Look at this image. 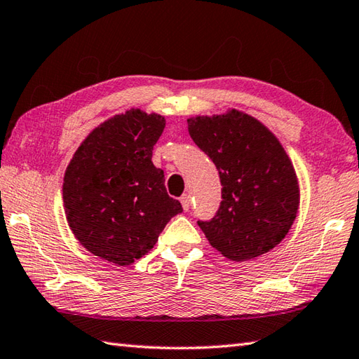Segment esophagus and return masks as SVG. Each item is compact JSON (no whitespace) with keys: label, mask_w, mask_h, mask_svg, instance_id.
Instances as JSON below:
<instances>
[{"label":"esophagus","mask_w":359,"mask_h":359,"mask_svg":"<svg viewBox=\"0 0 359 359\" xmlns=\"http://www.w3.org/2000/svg\"><path fill=\"white\" fill-rule=\"evenodd\" d=\"M180 201H181V204H182V209H184V210H189V209H190V195H189V194L182 195V196L180 198Z\"/></svg>","instance_id":"esophagus-1"}]
</instances>
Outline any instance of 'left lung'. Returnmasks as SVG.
<instances>
[{"instance_id":"left-lung-1","label":"left lung","mask_w":359,"mask_h":359,"mask_svg":"<svg viewBox=\"0 0 359 359\" xmlns=\"http://www.w3.org/2000/svg\"><path fill=\"white\" fill-rule=\"evenodd\" d=\"M187 129L217 165L222 186L217 215L198 221L210 245L232 261L272 250L289 233L299 207L298 178L281 142L236 109L189 118Z\"/></svg>"}]
</instances>
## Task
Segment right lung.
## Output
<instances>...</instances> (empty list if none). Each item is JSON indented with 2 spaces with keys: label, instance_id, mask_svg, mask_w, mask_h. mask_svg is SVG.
<instances>
[{
  "label": "right lung",
  "instance_id": "1",
  "mask_svg": "<svg viewBox=\"0 0 359 359\" xmlns=\"http://www.w3.org/2000/svg\"><path fill=\"white\" fill-rule=\"evenodd\" d=\"M164 126V116L130 109L95 127L70 159L62 182L66 218L95 257L132 264L182 212L152 163Z\"/></svg>",
  "mask_w": 359,
  "mask_h": 359
}]
</instances>
